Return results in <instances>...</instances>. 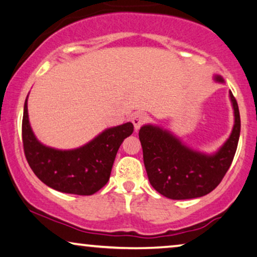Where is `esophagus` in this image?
Listing matches in <instances>:
<instances>
[{
    "instance_id": "obj_1",
    "label": "esophagus",
    "mask_w": 257,
    "mask_h": 257,
    "mask_svg": "<svg viewBox=\"0 0 257 257\" xmlns=\"http://www.w3.org/2000/svg\"><path fill=\"white\" fill-rule=\"evenodd\" d=\"M147 120H148V116L146 114L136 113L135 115H134L132 118V122H133L134 127H135V130H139L141 128V125H142L144 122H147Z\"/></svg>"
}]
</instances>
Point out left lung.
<instances>
[{"label": "left lung", "mask_w": 257, "mask_h": 257, "mask_svg": "<svg viewBox=\"0 0 257 257\" xmlns=\"http://www.w3.org/2000/svg\"><path fill=\"white\" fill-rule=\"evenodd\" d=\"M214 80L225 84L221 75ZM234 125L225 143L214 154L193 150L176 135L158 125L144 124L139 137L148 178L155 190L170 199H193L206 196L219 185L232 164L240 137L241 121L235 97L229 91Z\"/></svg>", "instance_id": "obj_1"}]
</instances>
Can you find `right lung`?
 <instances>
[{"mask_svg":"<svg viewBox=\"0 0 257 257\" xmlns=\"http://www.w3.org/2000/svg\"><path fill=\"white\" fill-rule=\"evenodd\" d=\"M134 132L132 122L108 128L77 149L59 150L39 142L32 132L24 102L22 139L32 171L45 185L64 193L91 196L109 180L117 150Z\"/></svg>","mask_w":257,"mask_h":257,"instance_id":"obj_1","label":"right lung"}]
</instances>
